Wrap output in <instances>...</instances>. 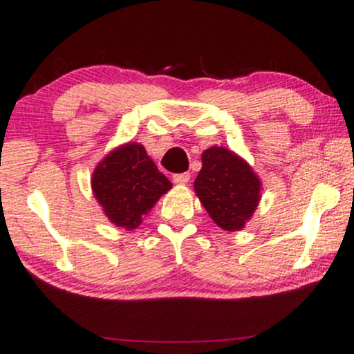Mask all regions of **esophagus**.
<instances>
[{"mask_svg":"<svg viewBox=\"0 0 354 354\" xmlns=\"http://www.w3.org/2000/svg\"><path fill=\"white\" fill-rule=\"evenodd\" d=\"M191 180L189 173H181V174H174L173 176V181L176 183V185H188Z\"/></svg>","mask_w":354,"mask_h":354,"instance_id":"1","label":"esophagus"}]
</instances>
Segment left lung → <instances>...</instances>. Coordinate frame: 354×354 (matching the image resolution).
Wrapping results in <instances>:
<instances>
[{"mask_svg": "<svg viewBox=\"0 0 354 354\" xmlns=\"http://www.w3.org/2000/svg\"><path fill=\"white\" fill-rule=\"evenodd\" d=\"M201 163L194 180V193L201 205L221 230H243L261 200L259 176L245 158L225 146L205 149Z\"/></svg>", "mask_w": 354, "mask_h": 354, "instance_id": "obj_1", "label": "left lung"}]
</instances>
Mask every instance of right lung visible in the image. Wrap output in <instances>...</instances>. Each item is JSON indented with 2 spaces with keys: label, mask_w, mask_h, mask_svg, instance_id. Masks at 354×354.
<instances>
[{
  "label": "right lung",
  "mask_w": 354,
  "mask_h": 354,
  "mask_svg": "<svg viewBox=\"0 0 354 354\" xmlns=\"http://www.w3.org/2000/svg\"><path fill=\"white\" fill-rule=\"evenodd\" d=\"M173 188L145 146L135 141L116 146L96 165L91 189L113 225L136 230L163 194Z\"/></svg>",
  "instance_id": "obj_1"
}]
</instances>
